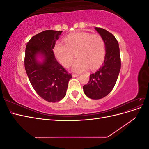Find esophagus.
I'll list each match as a JSON object with an SVG mask.
<instances>
[{"label":"esophagus","instance_id":"esophagus-1","mask_svg":"<svg viewBox=\"0 0 149 149\" xmlns=\"http://www.w3.org/2000/svg\"><path fill=\"white\" fill-rule=\"evenodd\" d=\"M79 74H73V75H72V76H73V78H75V77H77V76H78Z\"/></svg>","mask_w":149,"mask_h":149}]
</instances>
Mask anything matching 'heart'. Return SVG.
Instances as JSON below:
<instances>
[{
    "label": "heart",
    "mask_w": 149,
    "mask_h": 149,
    "mask_svg": "<svg viewBox=\"0 0 149 149\" xmlns=\"http://www.w3.org/2000/svg\"><path fill=\"white\" fill-rule=\"evenodd\" d=\"M64 41L65 45L59 42L55 44L54 54L62 65L69 67L76 53L78 58L72 66L76 72H82L89 68L96 69L104 59L105 43L100 35L81 31L68 35Z\"/></svg>",
    "instance_id": "1"
}]
</instances>
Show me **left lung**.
I'll return each instance as SVG.
<instances>
[{
	"label": "left lung",
	"mask_w": 149,
	"mask_h": 149,
	"mask_svg": "<svg viewBox=\"0 0 149 149\" xmlns=\"http://www.w3.org/2000/svg\"><path fill=\"white\" fill-rule=\"evenodd\" d=\"M103 38L106 55L102 66L90 74L89 82L83 86V91L88 97L100 100L106 96L113 89L120 70L119 43L114 36L105 29L95 27Z\"/></svg>",
	"instance_id": "1"
}]
</instances>
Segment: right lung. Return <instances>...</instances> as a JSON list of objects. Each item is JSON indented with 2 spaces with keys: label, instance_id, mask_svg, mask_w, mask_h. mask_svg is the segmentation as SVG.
<instances>
[{
  "label": "right lung",
  "instance_id": "add662e5",
  "mask_svg": "<svg viewBox=\"0 0 149 149\" xmlns=\"http://www.w3.org/2000/svg\"><path fill=\"white\" fill-rule=\"evenodd\" d=\"M62 31L45 30L31 37L26 44L25 68L30 82L38 95L47 101H60L66 96L70 73L56 60L53 49ZM40 54L42 62L36 57Z\"/></svg>",
  "mask_w": 149,
  "mask_h": 149
}]
</instances>
